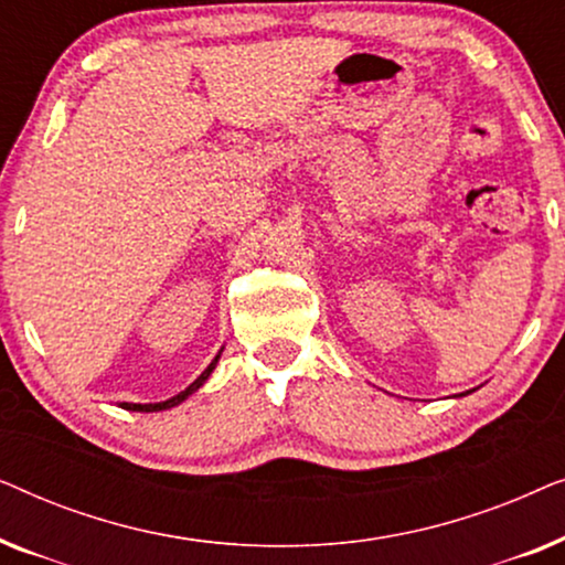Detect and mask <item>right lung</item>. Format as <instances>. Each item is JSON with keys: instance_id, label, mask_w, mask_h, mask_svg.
Segmentation results:
<instances>
[{"instance_id": "obj_1", "label": "right lung", "mask_w": 565, "mask_h": 565, "mask_svg": "<svg viewBox=\"0 0 565 565\" xmlns=\"http://www.w3.org/2000/svg\"><path fill=\"white\" fill-rule=\"evenodd\" d=\"M218 358H221V354H218ZM218 358H215V360L211 362V365H207V367L203 370V373H200V377H198L195 383H190L188 388H184L182 393H177L174 398L161 401V404H122V408H128V412H164V408H172V406H177V404H182V401L188 398L190 393H195V391L200 388V385H203V383L207 381V375L213 373V367H215V362H218Z\"/></svg>"}]
</instances>
